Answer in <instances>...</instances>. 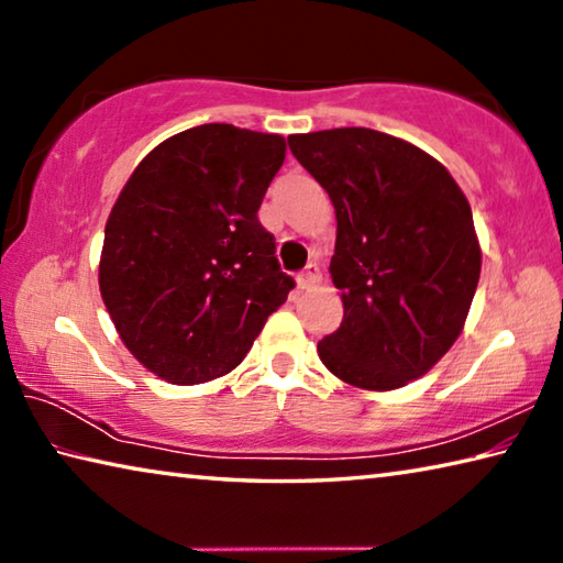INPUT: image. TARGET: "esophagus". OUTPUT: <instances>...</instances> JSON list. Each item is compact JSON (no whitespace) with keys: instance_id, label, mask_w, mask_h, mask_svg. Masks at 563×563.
<instances>
[{"instance_id":"esophagus-1","label":"esophagus","mask_w":563,"mask_h":563,"mask_svg":"<svg viewBox=\"0 0 563 563\" xmlns=\"http://www.w3.org/2000/svg\"><path fill=\"white\" fill-rule=\"evenodd\" d=\"M320 265L318 263H308V268H305L300 275H298V288L300 290H308L312 288V285L320 283Z\"/></svg>"}]
</instances>
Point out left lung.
<instances>
[{"label":"left lung","mask_w":563,"mask_h":563,"mask_svg":"<svg viewBox=\"0 0 563 563\" xmlns=\"http://www.w3.org/2000/svg\"><path fill=\"white\" fill-rule=\"evenodd\" d=\"M338 218L330 275L340 328L318 342L332 375L362 389L422 377L464 328L482 271L472 208L440 161L373 129L288 136Z\"/></svg>","instance_id":"obj_1"}]
</instances>
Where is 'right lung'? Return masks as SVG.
<instances>
[{"label": "right lung", "instance_id": "add662e5", "mask_svg": "<svg viewBox=\"0 0 563 563\" xmlns=\"http://www.w3.org/2000/svg\"><path fill=\"white\" fill-rule=\"evenodd\" d=\"M278 133L203 123L141 161L103 231L99 288L123 345L170 385L231 373L295 288L258 221Z\"/></svg>", "mask_w": 563, "mask_h": 563}]
</instances>
